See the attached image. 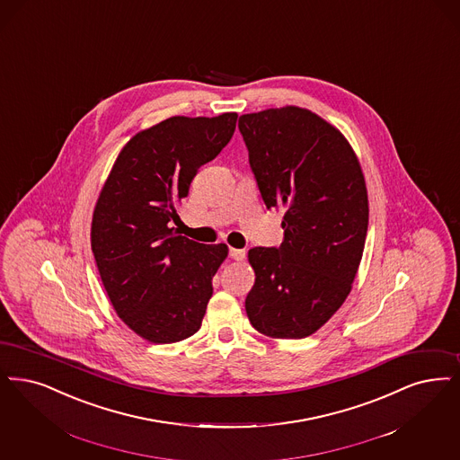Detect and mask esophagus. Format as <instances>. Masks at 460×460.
I'll list each match as a JSON object with an SVG mask.
<instances>
[{
  "label": "esophagus",
  "mask_w": 460,
  "mask_h": 460,
  "mask_svg": "<svg viewBox=\"0 0 460 460\" xmlns=\"http://www.w3.org/2000/svg\"><path fill=\"white\" fill-rule=\"evenodd\" d=\"M229 257L233 258V260H236V261H243L244 257H246V253H244V250H236V248H229Z\"/></svg>",
  "instance_id": "1"
}]
</instances>
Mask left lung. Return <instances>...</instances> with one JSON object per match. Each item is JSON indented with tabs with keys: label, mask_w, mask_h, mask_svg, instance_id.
Listing matches in <instances>:
<instances>
[{
	"label": "left lung",
	"mask_w": 460,
	"mask_h": 460,
	"mask_svg": "<svg viewBox=\"0 0 460 460\" xmlns=\"http://www.w3.org/2000/svg\"><path fill=\"white\" fill-rule=\"evenodd\" d=\"M267 208H284L280 246L248 252L255 286L244 308L258 332L303 339L349 295L365 250L367 193L356 154L312 111L286 106L239 116Z\"/></svg>",
	"instance_id": "1"
}]
</instances>
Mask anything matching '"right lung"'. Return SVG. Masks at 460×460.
Listing matches in <instances>:
<instances>
[{
    "mask_svg": "<svg viewBox=\"0 0 460 460\" xmlns=\"http://www.w3.org/2000/svg\"><path fill=\"white\" fill-rule=\"evenodd\" d=\"M236 112L172 116L137 133L111 169L93 217V258L118 316L140 337L171 344L202 325L226 244L184 238L172 224L199 167L217 157Z\"/></svg>",
    "mask_w": 460,
    "mask_h": 460,
    "instance_id": "add662e5",
    "label": "right lung"
}]
</instances>
